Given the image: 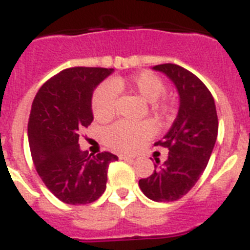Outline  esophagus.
I'll list each match as a JSON object with an SVG mask.
<instances>
[{"label": "esophagus", "mask_w": 250, "mask_h": 250, "mask_svg": "<svg viewBox=\"0 0 250 250\" xmlns=\"http://www.w3.org/2000/svg\"><path fill=\"white\" fill-rule=\"evenodd\" d=\"M119 158H120L121 160H134V156L125 155V154H120V155H119Z\"/></svg>", "instance_id": "obj_1"}]
</instances>
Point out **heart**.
Segmentation results:
<instances>
[{
	"mask_svg": "<svg viewBox=\"0 0 250 250\" xmlns=\"http://www.w3.org/2000/svg\"><path fill=\"white\" fill-rule=\"evenodd\" d=\"M136 94L146 103H150V111L158 119H165L173 112V105L167 99V86L160 77L149 71L140 72L129 77H114L111 81L100 83L94 91L91 107L94 116L99 121L111 119L116 110L119 91ZM152 134L150 123L134 124L129 121H118L105 131V140L110 147L118 151H134Z\"/></svg>",
	"mask_w": 250,
	"mask_h": 250,
	"instance_id": "heart-1",
	"label": "heart"
}]
</instances>
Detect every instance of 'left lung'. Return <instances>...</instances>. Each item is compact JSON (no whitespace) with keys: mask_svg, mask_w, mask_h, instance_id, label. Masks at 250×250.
Wrapping results in <instances>:
<instances>
[{"mask_svg":"<svg viewBox=\"0 0 250 250\" xmlns=\"http://www.w3.org/2000/svg\"><path fill=\"white\" fill-rule=\"evenodd\" d=\"M152 68L173 81L180 106L167 135L155 143L169 150L167 161L140 179L139 187L154 202H174L190 190L207 167L218 136V115L213 95L199 77L175 63Z\"/></svg>","mask_w":250,"mask_h":250,"instance_id":"left-lung-1","label":"left lung"}]
</instances>
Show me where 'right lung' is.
<instances>
[{
  "label": "right lung",
  "mask_w": 250,
  "mask_h": 250,
  "mask_svg": "<svg viewBox=\"0 0 250 250\" xmlns=\"http://www.w3.org/2000/svg\"><path fill=\"white\" fill-rule=\"evenodd\" d=\"M114 68L70 67L46 81L36 94L28 119V144L37 174L57 199L89 204L106 189L107 169L118 156L91 155L79 145V134L94 120L95 87Z\"/></svg>",
  "instance_id": "right-lung-1"
}]
</instances>
